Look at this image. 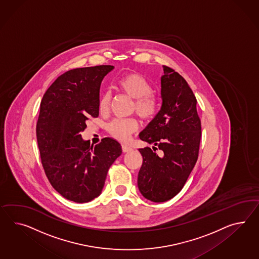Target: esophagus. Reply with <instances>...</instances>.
I'll return each mask as SVG.
<instances>
[{
    "instance_id": "esophagus-1",
    "label": "esophagus",
    "mask_w": 259,
    "mask_h": 259,
    "mask_svg": "<svg viewBox=\"0 0 259 259\" xmlns=\"http://www.w3.org/2000/svg\"><path fill=\"white\" fill-rule=\"evenodd\" d=\"M121 150H122V152H132L133 149L131 147H129V146L127 145H121Z\"/></svg>"
}]
</instances>
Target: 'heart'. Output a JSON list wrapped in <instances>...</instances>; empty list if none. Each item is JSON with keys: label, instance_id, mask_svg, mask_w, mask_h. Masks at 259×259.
I'll list each match as a JSON object with an SVG mask.
<instances>
[{"label": "heart", "instance_id": "obj_1", "mask_svg": "<svg viewBox=\"0 0 259 259\" xmlns=\"http://www.w3.org/2000/svg\"><path fill=\"white\" fill-rule=\"evenodd\" d=\"M117 84L122 93L135 99L133 110L136 111L140 118L150 120L155 116L158 108L157 99L152 94V85L144 76L133 72L121 76ZM110 104L111 95L109 92H106L100 96L98 101L99 112L102 115L108 113ZM137 129V120L133 118L115 119L107 126L109 135L121 142H125L130 139V136L136 132Z\"/></svg>", "mask_w": 259, "mask_h": 259}]
</instances>
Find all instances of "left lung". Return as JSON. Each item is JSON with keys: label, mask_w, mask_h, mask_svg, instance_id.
<instances>
[{"label": "left lung", "mask_w": 259, "mask_h": 259, "mask_svg": "<svg viewBox=\"0 0 259 259\" xmlns=\"http://www.w3.org/2000/svg\"><path fill=\"white\" fill-rule=\"evenodd\" d=\"M162 106L139 134L152 145L139 149L143 157L138 177L139 191L152 202L171 199L183 189L196 164L201 139L196 98L186 80L163 65Z\"/></svg>", "instance_id": "left-lung-1"}]
</instances>
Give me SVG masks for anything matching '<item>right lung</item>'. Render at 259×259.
Instances as JSON below:
<instances>
[{
    "label": "right lung",
    "mask_w": 259,
    "mask_h": 259,
    "mask_svg": "<svg viewBox=\"0 0 259 259\" xmlns=\"http://www.w3.org/2000/svg\"><path fill=\"white\" fill-rule=\"evenodd\" d=\"M113 65L69 70L47 90L40 104L36 138L42 165L64 198L85 203L101 194L107 171L121 154L120 143L105 138L84 141L86 120L99 115V90Z\"/></svg>",
    "instance_id": "add662e5"
}]
</instances>
